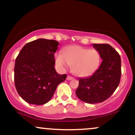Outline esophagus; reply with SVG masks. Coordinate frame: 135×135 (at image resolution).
I'll list each match as a JSON object with an SVG mask.
<instances>
[{
    "label": "esophagus",
    "mask_w": 135,
    "mask_h": 135,
    "mask_svg": "<svg viewBox=\"0 0 135 135\" xmlns=\"http://www.w3.org/2000/svg\"><path fill=\"white\" fill-rule=\"evenodd\" d=\"M66 80H73V78L70 76H68Z\"/></svg>",
    "instance_id": "1"
}]
</instances>
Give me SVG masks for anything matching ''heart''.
Instances as JSON below:
<instances>
[{
    "mask_svg": "<svg viewBox=\"0 0 135 135\" xmlns=\"http://www.w3.org/2000/svg\"><path fill=\"white\" fill-rule=\"evenodd\" d=\"M55 62L61 69L71 66L74 74L79 77L92 75L99 69L101 55L96 49H90L80 45L69 46L62 52L55 54Z\"/></svg>",
    "mask_w": 135,
    "mask_h": 135,
    "instance_id": "b5f03b06",
    "label": "heart"
}]
</instances>
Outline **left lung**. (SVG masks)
Returning a JSON list of instances; mask_svg holds the SVG:
<instances>
[{
	"instance_id": "left-lung-1",
	"label": "left lung",
	"mask_w": 135,
	"mask_h": 135,
	"mask_svg": "<svg viewBox=\"0 0 135 135\" xmlns=\"http://www.w3.org/2000/svg\"><path fill=\"white\" fill-rule=\"evenodd\" d=\"M99 52L102 62L99 69L89 77L79 78L76 94L88 104L102 102L118 88L121 76V61L118 52L109 44H93Z\"/></svg>"
}]
</instances>
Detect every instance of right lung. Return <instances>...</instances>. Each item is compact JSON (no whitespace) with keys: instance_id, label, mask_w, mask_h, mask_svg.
<instances>
[{"instance_id":"add662e5","label":"right lung","mask_w":135,"mask_h":135,"mask_svg":"<svg viewBox=\"0 0 135 135\" xmlns=\"http://www.w3.org/2000/svg\"><path fill=\"white\" fill-rule=\"evenodd\" d=\"M59 44L54 40L37 39L28 43L16 59L14 83L21 97L26 102L43 105L52 99L66 74L54 68V53Z\"/></svg>"}]
</instances>
